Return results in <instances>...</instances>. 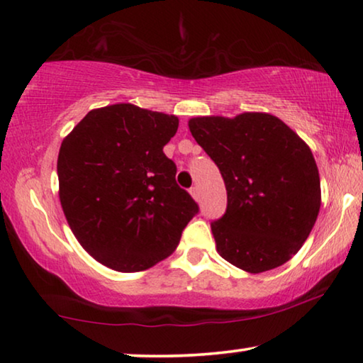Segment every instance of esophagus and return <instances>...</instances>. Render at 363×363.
<instances>
[{"mask_svg":"<svg viewBox=\"0 0 363 363\" xmlns=\"http://www.w3.org/2000/svg\"><path fill=\"white\" fill-rule=\"evenodd\" d=\"M191 196L196 199V200H199V197H200V194H199V189L197 187H192L191 189Z\"/></svg>","mask_w":363,"mask_h":363,"instance_id":"34e87169","label":"esophagus"}]
</instances>
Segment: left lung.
Returning a JSON list of instances; mask_svg holds the SVG:
<instances>
[{"mask_svg": "<svg viewBox=\"0 0 363 363\" xmlns=\"http://www.w3.org/2000/svg\"><path fill=\"white\" fill-rule=\"evenodd\" d=\"M189 128L218 166L228 196L225 215L212 221L216 251L251 274L282 266L320 213V172L310 147L262 112L196 117Z\"/></svg>", "mask_w": 363, "mask_h": 363, "instance_id": "obj_1", "label": "left lung"}]
</instances>
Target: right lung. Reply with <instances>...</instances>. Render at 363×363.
<instances>
[{
    "label": "right lung",
    "mask_w": 363,
    "mask_h": 363,
    "mask_svg": "<svg viewBox=\"0 0 363 363\" xmlns=\"http://www.w3.org/2000/svg\"><path fill=\"white\" fill-rule=\"evenodd\" d=\"M179 118L133 104L86 113L63 140L58 184L79 245L118 272H140L171 256L199 205L176 182L163 153Z\"/></svg>",
    "instance_id": "obj_1"
}]
</instances>
